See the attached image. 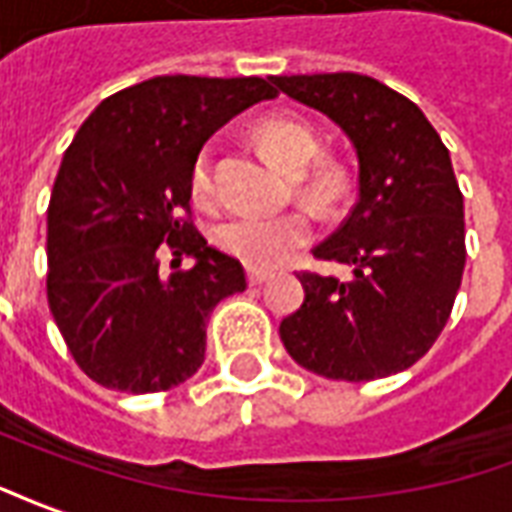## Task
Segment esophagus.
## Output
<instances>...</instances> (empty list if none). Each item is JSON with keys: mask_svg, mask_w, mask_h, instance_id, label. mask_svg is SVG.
<instances>
[{"mask_svg": "<svg viewBox=\"0 0 512 512\" xmlns=\"http://www.w3.org/2000/svg\"><path fill=\"white\" fill-rule=\"evenodd\" d=\"M272 272H267V270H248V283H251V286H259V283H264L267 281V278H270Z\"/></svg>", "mask_w": 512, "mask_h": 512, "instance_id": "esophagus-1", "label": "esophagus"}]
</instances>
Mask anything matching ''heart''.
I'll use <instances>...</instances> for the list:
<instances>
[{
	"mask_svg": "<svg viewBox=\"0 0 512 512\" xmlns=\"http://www.w3.org/2000/svg\"><path fill=\"white\" fill-rule=\"evenodd\" d=\"M264 155L281 166L286 174L297 177L300 196L313 207H330L343 190V174L335 166L309 171L319 155V136L311 125L294 117H267L256 128ZM190 193L196 204L212 201V152L204 147L190 169ZM311 240V220L302 212L283 215H237L220 223L215 229V242L220 251L240 259L256 270H272L292 259Z\"/></svg>",
	"mask_w": 512,
	"mask_h": 512,
	"instance_id": "1",
	"label": "heart"
}]
</instances>
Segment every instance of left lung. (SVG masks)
Wrapping results in <instances>:
<instances>
[{"label": "left lung", "mask_w": 512, "mask_h": 512, "mask_svg": "<svg viewBox=\"0 0 512 512\" xmlns=\"http://www.w3.org/2000/svg\"><path fill=\"white\" fill-rule=\"evenodd\" d=\"M272 84L333 119L360 166L349 218L313 248L352 275H297L305 300L281 322L283 346L302 368L341 382L406 371L445 330L464 275V196L450 152L412 100L371 76Z\"/></svg>", "instance_id": "left-lung-1"}]
</instances>
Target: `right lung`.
Wrapping results in <instances>:
<instances>
[{
	"mask_svg": "<svg viewBox=\"0 0 512 512\" xmlns=\"http://www.w3.org/2000/svg\"><path fill=\"white\" fill-rule=\"evenodd\" d=\"M272 98L256 76H158L106 98L78 128L48 204L46 289L89 379L163 393L201 368L212 308L248 281L193 226L190 169L215 130ZM163 241L197 264L166 279Z\"/></svg>",
	"mask_w": 512,
	"mask_h": 512,
	"instance_id": "obj_1",
	"label": "right lung"
}]
</instances>
